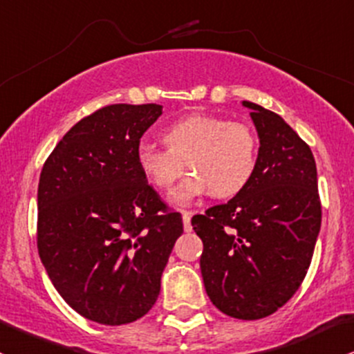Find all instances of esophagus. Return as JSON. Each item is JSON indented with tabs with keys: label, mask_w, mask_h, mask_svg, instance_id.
<instances>
[{
	"label": "esophagus",
	"mask_w": 354,
	"mask_h": 354,
	"mask_svg": "<svg viewBox=\"0 0 354 354\" xmlns=\"http://www.w3.org/2000/svg\"><path fill=\"white\" fill-rule=\"evenodd\" d=\"M181 215H183V227L187 232L192 230V212L188 210H181Z\"/></svg>",
	"instance_id": "34e87169"
}]
</instances>
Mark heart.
<instances>
[{
  "label": "heart",
  "instance_id": "heart-1",
  "mask_svg": "<svg viewBox=\"0 0 354 354\" xmlns=\"http://www.w3.org/2000/svg\"><path fill=\"white\" fill-rule=\"evenodd\" d=\"M161 139L166 149L139 144L136 162L142 176L161 192L173 189L187 165L192 174L171 196L180 205L212 192L222 198L237 195L258 171L259 139L244 122L188 115L165 127Z\"/></svg>",
  "mask_w": 354,
  "mask_h": 354
}]
</instances>
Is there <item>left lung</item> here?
Listing matches in <instances>:
<instances>
[{
    "label": "left lung",
    "instance_id": "obj_1",
    "mask_svg": "<svg viewBox=\"0 0 354 354\" xmlns=\"http://www.w3.org/2000/svg\"><path fill=\"white\" fill-rule=\"evenodd\" d=\"M259 136V165L243 192L195 215L202 239L203 283L212 304L234 319L256 321L277 312L302 285L322 208L310 147L263 106L243 102Z\"/></svg>",
    "mask_w": 354,
    "mask_h": 354
}]
</instances>
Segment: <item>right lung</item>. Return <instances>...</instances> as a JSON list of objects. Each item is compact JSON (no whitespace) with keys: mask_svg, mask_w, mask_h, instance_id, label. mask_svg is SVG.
<instances>
[{"mask_svg":"<svg viewBox=\"0 0 354 354\" xmlns=\"http://www.w3.org/2000/svg\"><path fill=\"white\" fill-rule=\"evenodd\" d=\"M162 106L109 105L59 140L37 193V248L55 290L77 314L105 326L146 315L183 234L136 162L140 137Z\"/></svg>","mask_w":354,"mask_h":354,"instance_id":"1","label":"right lung"}]
</instances>
